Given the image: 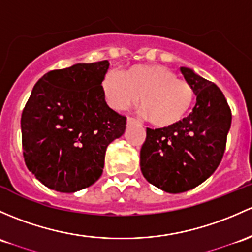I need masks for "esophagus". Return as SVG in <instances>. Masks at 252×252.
<instances>
[{
  "label": "esophagus",
  "mask_w": 252,
  "mask_h": 252,
  "mask_svg": "<svg viewBox=\"0 0 252 252\" xmlns=\"http://www.w3.org/2000/svg\"><path fill=\"white\" fill-rule=\"evenodd\" d=\"M126 122H128V123H134L135 119L131 118V117H126Z\"/></svg>",
  "instance_id": "esophagus-1"
}]
</instances>
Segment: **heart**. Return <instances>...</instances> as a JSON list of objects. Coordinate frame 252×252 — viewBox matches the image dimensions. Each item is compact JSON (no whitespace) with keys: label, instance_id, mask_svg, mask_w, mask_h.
Here are the masks:
<instances>
[{"label":"heart","instance_id":"heart-1","mask_svg":"<svg viewBox=\"0 0 252 252\" xmlns=\"http://www.w3.org/2000/svg\"><path fill=\"white\" fill-rule=\"evenodd\" d=\"M107 104L116 111L136 105L157 126H173L189 113L195 92L187 81L161 65H135L121 75L107 73L101 82Z\"/></svg>","mask_w":252,"mask_h":252}]
</instances>
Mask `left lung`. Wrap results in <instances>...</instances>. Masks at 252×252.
Here are the masks:
<instances>
[{"instance_id":"obj_1","label":"left lung","mask_w":252,"mask_h":252,"mask_svg":"<svg viewBox=\"0 0 252 252\" xmlns=\"http://www.w3.org/2000/svg\"><path fill=\"white\" fill-rule=\"evenodd\" d=\"M193 87L192 113L166 128L146 130L140 151L142 175L168 193L189 190L213 175L221 163L232 113L221 89L193 70L180 68Z\"/></svg>"}]
</instances>
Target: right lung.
Returning a JSON list of instances; mask_svg holds the SVG:
<instances>
[{"instance_id": "right-lung-1", "label": "right lung", "mask_w": 252, "mask_h": 252, "mask_svg": "<svg viewBox=\"0 0 252 252\" xmlns=\"http://www.w3.org/2000/svg\"><path fill=\"white\" fill-rule=\"evenodd\" d=\"M108 66L102 60L49 71L31 92L21 115L23 155L50 189L73 193L97 181L106 148L126 130V118L105 101Z\"/></svg>"}]
</instances>
